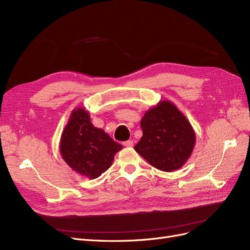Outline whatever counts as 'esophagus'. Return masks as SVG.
<instances>
[{
	"label": "esophagus",
	"mask_w": 250,
	"mask_h": 250,
	"mask_svg": "<svg viewBox=\"0 0 250 250\" xmlns=\"http://www.w3.org/2000/svg\"><path fill=\"white\" fill-rule=\"evenodd\" d=\"M123 145L125 147H132L133 146V141L132 140H129V141H126L123 143Z\"/></svg>",
	"instance_id": "34e87169"
}]
</instances>
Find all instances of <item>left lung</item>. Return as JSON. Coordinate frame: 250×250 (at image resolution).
<instances>
[{
	"label": "left lung",
	"mask_w": 250,
	"mask_h": 250,
	"mask_svg": "<svg viewBox=\"0 0 250 250\" xmlns=\"http://www.w3.org/2000/svg\"><path fill=\"white\" fill-rule=\"evenodd\" d=\"M143 137L134 150L154 168L165 172L180 169L190 158L195 131L186 116L169 100L158 102L141 120Z\"/></svg>",
	"instance_id": "8db88e82"
}]
</instances>
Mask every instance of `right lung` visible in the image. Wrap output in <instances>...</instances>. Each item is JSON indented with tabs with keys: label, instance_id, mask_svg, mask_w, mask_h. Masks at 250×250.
<instances>
[{
	"label": "right lung",
	"instance_id": "obj_1",
	"mask_svg": "<svg viewBox=\"0 0 250 250\" xmlns=\"http://www.w3.org/2000/svg\"><path fill=\"white\" fill-rule=\"evenodd\" d=\"M122 145L95 127L84 107L75 108L60 138V154L75 172L90 179L99 177L113 162Z\"/></svg>",
	"mask_w": 250,
	"mask_h": 250
}]
</instances>
